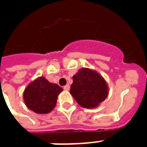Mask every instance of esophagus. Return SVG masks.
<instances>
[{
	"label": "esophagus",
	"mask_w": 147,
	"mask_h": 147,
	"mask_svg": "<svg viewBox=\"0 0 147 147\" xmlns=\"http://www.w3.org/2000/svg\"><path fill=\"white\" fill-rule=\"evenodd\" d=\"M69 88H70V86H69V85H66L65 86H64V89L65 90V91H69Z\"/></svg>",
	"instance_id": "esophagus-1"
}]
</instances>
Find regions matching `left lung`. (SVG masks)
I'll return each instance as SVG.
<instances>
[{"instance_id":"1","label":"left lung","mask_w":147,"mask_h":147,"mask_svg":"<svg viewBox=\"0 0 147 147\" xmlns=\"http://www.w3.org/2000/svg\"><path fill=\"white\" fill-rule=\"evenodd\" d=\"M70 93L85 108L98 107L108 95V85L101 75L89 68H82L73 76Z\"/></svg>"}]
</instances>
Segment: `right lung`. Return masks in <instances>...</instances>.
I'll use <instances>...</instances> for the list:
<instances>
[{"label":"right lung","instance_id":"add662e5","mask_svg":"<svg viewBox=\"0 0 147 147\" xmlns=\"http://www.w3.org/2000/svg\"><path fill=\"white\" fill-rule=\"evenodd\" d=\"M63 91L57 84L51 83L43 76L32 81L24 92V100L29 109L36 114H48L54 109L58 95Z\"/></svg>","mask_w":147,"mask_h":147}]
</instances>
